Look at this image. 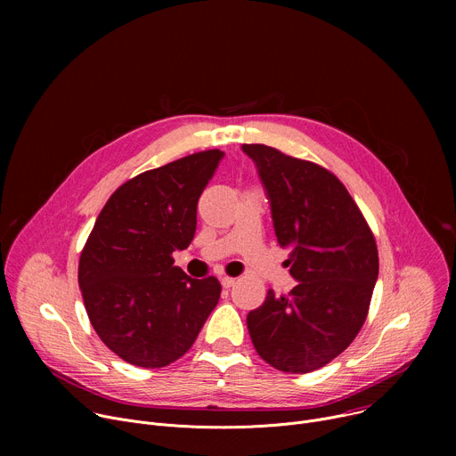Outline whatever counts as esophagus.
<instances>
[{
	"mask_svg": "<svg viewBox=\"0 0 456 456\" xmlns=\"http://www.w3.org/2000/svg\"><path fill=\"white\" fill-rule=\"evenodd\" d=\"M220 281H222V287H224V289H231V287H234V283H236V280H234V278H229V276H224Z\"/></svg>",
	"mask_w": 456,
	"mask_h": 456,
	"instance_id": "1",
	"label": "esophagus"
}]
</instances>
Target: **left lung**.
<instances>
[{
  "instance_id": "left-lung-1",
  "label": "left lung",
  "mask_w": 456,
  "mask_h": 456,
  "mask_svg": "<svg viewBox=\"0 0 456 456\" xmlns=\"http://www.w3.org/2000/svg\"><path fill=\"white\" fill-rule=\"evenodd\" d=\"M264 183L278 243L297 285L248 312L256 352L276 370L329 364L364 324L379 276L375 238L336 175L265 144H243Z\"/></svg>"
}]
</instances>
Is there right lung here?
<instances>
[{"instance_id": "1", "label": "right lung", "mask_w": 456, "mask_h": 456, "mask_svg": "<svg viewBox=\"0 0 456 456\" xmlns=\"http://www.w3.org/2000/svg\"><path fill=\"white\" fill-rule=\"evenodd\" d=\"M224 151H200L122 183L102 208L79 259L92 327L129 364L162 368L197 339L220 299L216 278L173 265L197 231V206Z\"/></svg>"}]
</instances>
